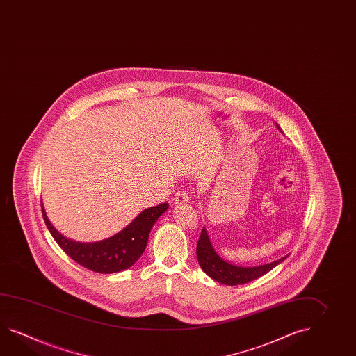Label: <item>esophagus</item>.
<instances>
[{"mask_svg":"<svg viewBox=\"0 0 356 356\" xmlns=\"http://www.w3.org/2000/svg\"><path fill=\"white\" fill-rule=\"evenodd\" d=\"M189 202V194L185 190H179L175 194V203L176 204H185Z\"/></svg>","mask_w":356,"mask_h":356,"instance_id":"34e87169","label":"esophagus"}]
</instances>
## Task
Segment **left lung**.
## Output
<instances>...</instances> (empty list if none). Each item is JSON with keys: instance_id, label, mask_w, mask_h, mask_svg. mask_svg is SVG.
<instances>
[{"instance_id": "1", "label": "left lung", "mask_w": 356, "mask_h": 356, "mask_svg": "<svg viewBox=\"0 0 356 356\" xmlns=\"http://www.w3.org/2000/svg\"><path fill=\"white\" fill-rule=\"evenodd\" d=\"M289 255L272 261L269 264L258 266V267H238L223 261L218 254L214 252L213 246L209 241L206 229H202L197 245V258L199 266L206 272L208 276L214 281L229 286L248 284L253 280L266 275L270 269L275 268L277 264L284 261Z\"/></svg>"}]
</instances>
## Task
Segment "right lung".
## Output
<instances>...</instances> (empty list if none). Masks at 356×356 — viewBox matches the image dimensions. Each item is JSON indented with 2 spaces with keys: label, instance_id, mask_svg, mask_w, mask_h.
I'll list each match as a JSON object with an SVG mask.
<instances>
[{
  "label": "right lung",
  "instance_id": "add662e5",
  "mask_svg": "<svg viewBox=\"0 0 356 356\" xmlns=\"http://www.w3.org/2000/svg\"><path fill=\"white\" fill-rule=\"evenodd\" d=\"M167 207V203H162L147 208L119 234L102 241L86 244L63 237L48 221L43 208L42 214L56 243L72 261L97 273H116L131 267L140 258L148 243L150 229L159 216L166 212Z\"/></svg>",
  "mask_w": 356,
  "mask_h": 356
}]
</instances>
